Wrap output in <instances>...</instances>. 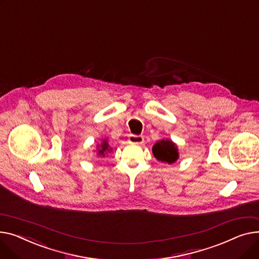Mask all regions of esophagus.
Here are the masks:
<instances>
[{
  "label": "esophagus",
  "instance_id": "esophagus-1",
  "mask_svg": "<svg viewBox=\"0 0 259 259\" xmlns=\"http://www.w3.org/2000/svg\"><path fill=\"white\" fill-rule=\"evenodd\" d=\"M128 142L130 143H135V144H142L144 142V138H143V136L132 135V136H130Z\"/></svg>",
  "mask_w": 259,
  "mask_h": 259
}]
</instances>
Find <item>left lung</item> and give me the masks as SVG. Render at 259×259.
I'll return each mask as SVG.
<instances>
[{
    "label": "left lung",
    "mask_w": 259,
    "mask_h": 259,
    "mask_svg": "<svg viewBox=\"0 0 259 259\" xmlns=\"http://www.w3.org/2000/svg\"><path fill=\"white\" fill-rule=\"evenodd\" d=\"M153 154L158 161L172 164L179 159V149L177 144L169 139H162L153 146Z\"/></svg>",
    "instance_id": "1"
}]
</instances>
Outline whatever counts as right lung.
<instances>
[{"instance_id": "add662e5", "label": "right lung", "mask_w": 259, "mask_h": 259, "mask_svg": "<svg viewBox=\"0 0 259 259\" xmlns=\"http://www.w3.org/2000/svg\"><path fill=\"white\" fill-rule=\"evenodd\" d=\"M112 150H113V148L110 146L108 139L104 138V139L101 140L100 143L97 144L95 151H97V156L98 157L102 158V157H105L109 153H111Z\"/></svg>"}]
</instances>
